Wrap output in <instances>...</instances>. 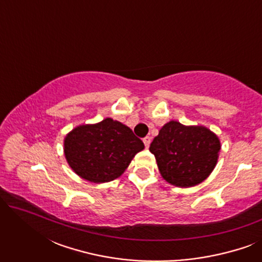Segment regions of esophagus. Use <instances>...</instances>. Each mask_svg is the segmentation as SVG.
I'll return each mask as SVG.
<instances>
[{
  "label": "esophagus",
  "instance_id": "obj_1",
  "mask_svg": "<svg viewBox=\"0 0 262 262\" xmlns=\"http://www.w3.org/2000/svg\"><path fill=\"white\" fill-rule=\"evenodd\" d=\"M143 142H144V145H145V148L148 149L149 148V145H150V143H151V137H145V138H143Z\"/></svg>",
  "mask_w": 262,
  "mask_h": 262
}]
</instances>
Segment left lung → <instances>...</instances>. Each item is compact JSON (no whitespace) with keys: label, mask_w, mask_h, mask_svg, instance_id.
Instances as JSON below:
<instances>
[{"label":"left lung","mask_w":262,"mask_h":262,"mask_svg":"<svg viewBox=\"0 0 262 262\" xmlns=\"http://www.w3.org/2000/svg\"><path fill=\"white\" fill-rule=\"evenodd\" d=\"M155 155L160 174L177 187H192L209 178L221 151L218 136L202 125L186 126L168 121L149 148Z\"/></svg>","instance_id":"obj_1"}]
</instances>
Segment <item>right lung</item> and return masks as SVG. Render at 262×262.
Segmentation results:
<instances>
[{"label": "right lung", "instance_id": "add662e5", "mask_svg": "<svg viewBox=\"0 0 262 262\" xmlns=\"http://www.w3.org/2000/svg\"><path fill=\"white\" fill-rule=\"evenodd\" d=\"M144 149L130 127L112 118L78 125L64 138V155L78 177L94 184L119 178Z\"/></svg>", "mask_w": 262, "mask_h": 262}]
</instances>
